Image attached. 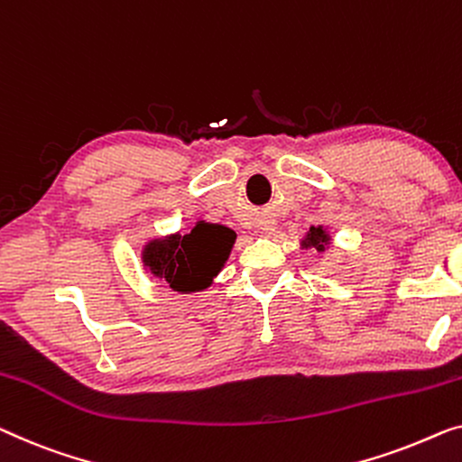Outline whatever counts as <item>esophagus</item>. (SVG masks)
<instances>
[{
	"label": "esophagus",
	"mask_w": 462,
	"mask_h": 462,
	"mask_svg": "<svg viewBox=\"0 0 462 462\" xmlns=\"http://www.w3.org/2000/svg\"><path fill=\"white\" fill-rule=\"evenodd\" d=\"M260 231L266 233V236H271V233L275 231V223H273V220H264V223H260Z\"/></svg>",
	"instance_id": "34e87169"
}]
</instances>
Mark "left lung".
<instances>
[{"mask_svg":"<svg viewBox=\"0 0 462 462\" xmlns=\"http://www.w3.org/2000/svg\"><path fill=\"white\" fill-rule=\"evenodd\" d=\"M300 245L306 247V250H309V247H314L317 252H325V250H329V245H331V233L327 231L323 225H317V226L312 225L310 229L306 231V236L302 237Z\"/></svg>","mask_w":462,"mask_h":462,"instance_id":"left-lung-1","label":"left lung"}]
</instances>
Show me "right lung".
Wrapping results in <instances>:
<instances>
[{
	"label": "right lung",
	"instance_id": "1",
	"mask_svg": "<svg viewBox=\"0 0 462 462\" xmlns=\"http://www.w3.org/2000/svg\"><path fill=\"white\" fill-rule=\"evenodd\" d=\"M236 231L198 220L189 233L153 237L142 250L143 269L172 291H204L223 269L236 244Z\"/></svg>",
	"mask_w": 462,
	"mask_h": 462
}]
</instances>
